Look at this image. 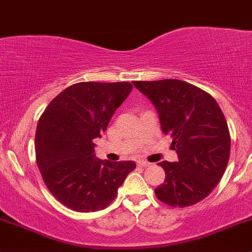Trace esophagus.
<instances>
[{"label": "esophagus", "instance_id": "34e87169", "mask_svg": "<svg viewBox=\"0 0 252 252\" xmlns=\"http://www.w3.org/2000/svg\"><path fill=\"white\" fill-rule=\"evenodd\" d=\"M150 162L147 161H144V159H140V161H138V166L139 167H144V168H146V167H150Z\"/></svg>", "mask_w": 252, "mask_h": 252}]
</instances>
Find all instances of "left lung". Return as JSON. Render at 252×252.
Here are the masks:
<instances>
[{
  "instance_id": "1",
  "label": "left lung",
  "mask_w": 252,
  "mask_h": 252,
  "mask_svg": "<svg viewBox=\"0 0 252 252\" xmlns=\"http://www.w3.org/2000/svg\"><path fill=\"white\" fill-rule=\"evenodd\" d=\"M156 108L161 129L173 138L178 162H159L166 172L155 189L169 206L195 205L211 194L227 168L230 135L227 121L210 94L178 79L134 81Z\"/></svg>"
}]
</instances>
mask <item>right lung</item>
I'll return each instance as SVG.
<instances>
[{
  "label": "right lung",
  "mask_w": 252,
  "mask_h": 252,
  "mask_svg": "<svg viewBox=\"0 0 252 252\" xmlns=\"http://www.w3.org/2000/svg\"><path fill=\"white\" fill-rule=\"evenodd\" d=\"M130 83H78L56 96L37 123L36 163L51 194L78 212L103 210L134 171L135 162L95 157L112 116L130 94Z\"/></svg>",
  "instance_id": "1"
}]
</instances>
